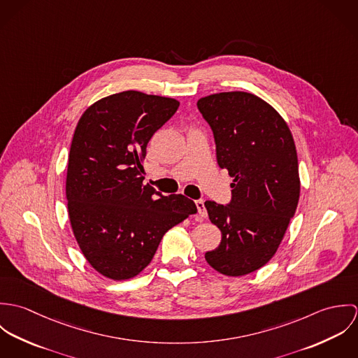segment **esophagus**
<instances>
[{
    "label": "esophagus",
    "instance_id": "34e87169",
    "mask_svg": "<svg viewBox=\"0 0 358 358\" xmlns=\"http://www.w3.org/2000/svg\"><path fill=\"white\" fill-rule=\"evenodd\" d=\"M196 206L199 209V215L201 217H206V209H205L204 200H196Z\"/></svg>",
    "mask_w": 358,
    "mask_h": 358
}]
</instances>
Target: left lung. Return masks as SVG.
Here are the masks:
<instances>
[{
    "label": "left lung",
    "mask_w": 358,
    "mask_h": 358,
    "mask_svg": "<svg viewBox=\"0 0 358 358\" xmlns=\"http://www.w3.org/2000/svg\"><path fill=\"white\" fill-rule=\"evenodd\" d=\"M197 107L209 124L220 168L233 178L231 201H205L222 241L205 254L216 271L240 277L264 266L294 217L301 180L298 154L284 118L248 92H220Z\"/></svg>",
    "instance_id": "left-lung-1"
}]
</instances>
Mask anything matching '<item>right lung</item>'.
Returning a JSON list of instances; mask_svg holds the SVG:
<instances>
[{"mask_svg": "<svg viewBox=\"0 0 358 358\" xmlns=\"http://www.w3.org/2000/svg\"><path fill=\"white\" fill-rule=\"evenodd\" d=\"M172 98L124 91L81 115L67 164L66 197L74 237L90 264L111 280L138 275L162 236L197 212L183 194L143 185L154 134L176 113Z\"/></svg>", "mask_w": 358, "mask_h": 358, "instance_id": "right-lung-1", "label": "right lung"}]
</instances>
